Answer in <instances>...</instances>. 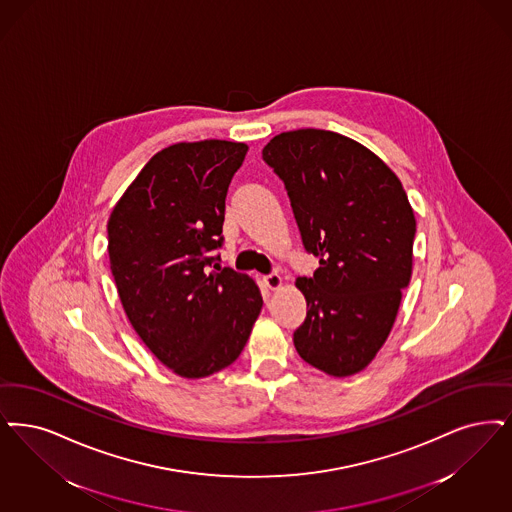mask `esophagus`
I'll list each match as a JSON object with an SVG mask.
<instances>
[{
  "label": "esophagus",
  "instance_id": "1",
  "mask_svg": "<svg viewBox=\"0 0 512 512\" xmlns=\"http://www.w3.org/2000/svg\"><path fill=\"white\" fill-rule=\"evenodd\" d=\"M282 284H284V280H282V276L278 274V272H272V274H268V276H265V286L268 287V289H280L282 287Z\"/></svg>",
  "mask_w": 512,
  "mask_h": 512
}]
</instances>
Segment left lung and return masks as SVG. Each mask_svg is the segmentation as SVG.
Here are the masks:
<instances>
[{
  "label": "left lung",
  "mask_w": 512,
  "mask_h": 512,
  "mask_svg": "<svg viewBox=\"0 0 512 512\" xmlns=\"http://www.w3.org/2000/svg\"><path fill=\"white\" fill-rule=\"evenodd\" d=\"M263 160L286 184L305 249L320 259L312 278L295 282L308 308L295 348L331 377L354 375L385 345L411 278L408 194L377 154L333 131L280 133Z\"/></svg>",
  "instance_id": "left-lung-1"
}]
</instances>
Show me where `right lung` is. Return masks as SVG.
Returning a JSON list of instances; mask_svg holds the SVG:
<instances>
[{"instance_id":"obj_1","label":"right lung","mask_w":512,"mask_h":512,"mask_svg":"<svg viewBox=\"0 0 512 512\" xmlns=\"http://www.w3.org/2000/svg\"><path fill=\"white\" fill-rule=\"evenodd\" d=\"M246 143L205 139L154 154L108 219V257L123 310L179 377L204 379L246 347L263 308L257 282L213 263L226 190Z\"/></svg>"}]
</instances>
